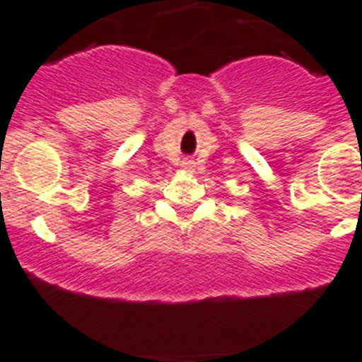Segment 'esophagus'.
Instances as JSON below:
<instances>
[{
    "mask_svg": "<svg viewBox=\"0 0 362 362\" xmlns=\"http://www.w3.org/2000/svg\"><path fill=\"white\" fill-rule=\"evenodd\" d=\"M193 167H195V163L191 162V160H184V162H182V169H184V171H191Z\"/></svg>",
    "mask_w": 362,
    "mask_h": 362,
    "instance_id": "1",
    "label": "esophagus"
}]
</instances>
